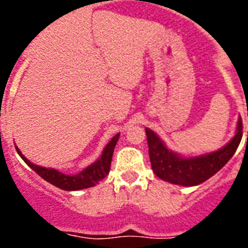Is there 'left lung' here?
I'll return each instance as SVG.
<instances>
[{"label":"left lung","mask_w":248,"mask_h":248,"mask_svg":"<svg viewBox=\"0 0 248 248\" xmlns=\"http://www.w3.org/2000/svg\"><path fill=\"white\" fill-rule=\"evenodd\" d=\"M242 118L239 117L234 138L219 151L197 157H181L166 147L155 132L145 128L153 172L171 184L193 186L215 175L233 157L242 139ZM248 134V132H247Z\"/></svg>","instance_id":"obj_1"}]
</instances>
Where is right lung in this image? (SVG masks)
<instances>
[{
    "mask_svg": "<svg viewBox=\"0 0 248 248\" xmlns=\"http://www.w3.org/2000/svg\"><path fill=\"white\" fill-rule=\"evenodd\" d=\"M118 139H120V134L113 136L112 140L104 148L100 158L95 161L93 165H90L89 167H86L85 170H82L81 172L76 173V175H65V173L60 172L55 169H46V167L34 165L21 155V152L17 149V147L15 148H16L17 155H20L23 161L33 171H36L42 179L48 181L50 184L55 185V186L63 189V190H79V189H86L96 185L99 181L103 180L108 175L109 170H110L113 151H114V147H116Z\"/></svg>",
    "mask_w": 248,
    "mask_h": 248,
    "instance_id": "obj_1",
    "label": "right lung"
}]
</instances>
